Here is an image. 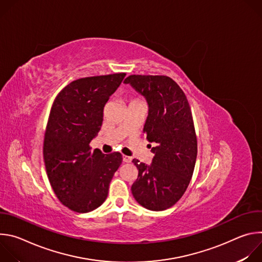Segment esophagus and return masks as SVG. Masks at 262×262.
Segmentation results:
<instances>
[{"mask_svg": "<svg viewBox=\"0 0 262 262\" xmlns=\"http://www.w3.org/2000/svg\"><path fill=\"white\" fill-rule=\"evenodd\" d=\"M122 160H123V162H124V163H130L133 159H132L130 157H126V156H123V157H122Z\"/></svg>", "mask_w": 262, "mask_h": 262, "instance_id": "34e87169", "label": "esophagus"}]
</instances>
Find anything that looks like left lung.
<instances>
[{"label":"left lung","mask_w":262,"mask_h":262,"mask_svg":"<svg viewBox=\"0 0 262 262\" xmlns=\"http://www.w3.org/2000/svg\"><path fill=\"white\" fill-rule=\"evenodd\" d=\"M148 103L143 133L152 143L150 165L133 163L139 170L132 185L136 201L149 210H165L184 194L197 159V138L191 107L180 87L166 76L133 74L124 80Z\"/></svg>","instance_id":"8db88e82"}]
</instances>
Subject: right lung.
<instances>
[{"label":"right lung","mask_w":262,"mask_h":262,"mask_svg":"<svg viewBox=\"0 0 262 262\" xmlns=\"http://www.w3.org/2000/svg\"><path fill=\"white\" fill-rule=\"evenodd\" d=\"M125 73L83 78L56 97L43 143V159L52 188L63 205L85 213L106 199L110 182L122 163L119 152H91L90 142L103 120V107Z\"/></svg>","instance_id":"1"}]
</instances>
